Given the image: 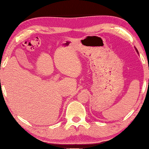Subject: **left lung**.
I'll use <instances>...</instances> for the list:
<instances>
[{
    "label": "left lung",
    "mask_w": 149,
    "mask_h": 149,
    "mask_svg": "<svg viewBox=\"0 0 149 149\" xmlns=\"http://www.w3.org/2000/svg\"><path fill=\"white\" fill-rule=\"evenodd\" d=\"M137 50V49H136ZM137 52H138V51H137Z\"/></svg>",
    "instance_id": "left-lung-1"
}]
</instances>
